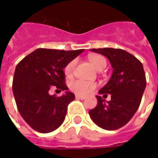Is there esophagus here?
Listing matches in <instances>:
<instances>
[{"label":"esophagus","instance_id":"esophagus-1","mask_svg":"<svg viewBox=\"0 0 158 158\" xmlns=\"http://www.w3.org/2000/svg\"><path fill=\"white\" fill-rule=\"evenodd\" d=\"M76 99H81V100H82V99H85V97L81 96V95H76Z\"/></svg>","mask_w":158,"mask_h":158}]
</instances>
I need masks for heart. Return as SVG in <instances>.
I'll use <instances>...</instances> for the list:
<instances>
[{
    "label": "heart",
    "mask_w": 158,
    "mask_h": 158,
    "mask_svg": "<svg viewBox=\"0 0 158 158\" xmlns=\"http://www.w3.org/2000/svg\"><path fill=\"white\" fill-rule=\"evenodd\" d=\"M89 60L95 69L98 71L104 69L106 68V59L101 55H91L89 57ZM76 65V60H72L71 61H69L66 65V67L64 69V73L68 77H69L74 74ZM69 88L72 91H74L76 94L85 96V95H88L93 89L96 88V84L93 82H89L84 81V80L78 79V80H74L70 82Z\"/></svg>",
    "instance_id": "1"
}]
</instances>
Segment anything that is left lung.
I'll return each instance as SVG.
<instances>
[{
  "label": "left lung",
  "mask_w": 158,
  "mask_h": 158,
  "mask_svg": "<svg viewBox=\"0 0 158 158\" xmlns=\"http://www.w3.org/2000/svg\"><path fill=\"white\" fill-rule=\"evenodd\" d=\"M111 62L112 75L99 94H111L106 101L97 96L98 105L89 111L95 124L106 130H116L127 124L139 108L146 87L142 62L128 52L115 48L91 49ZM107 96V95H106Z\"/></svg>",
  "instance_id": "1"
}]
</instances>
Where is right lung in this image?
Segmentation results:
<instances>
[{
  "instance_id": "1",
  "label": "right lung",
  "mask_w": 158,
  "mask_h": 158,
  "mask_svg": "<svg viewBox=\"0 0 158 158\" xmlns=\"http://www.w3.org/2000/svg\"><path fill=\"white\" fill-rule=\"evenodd\" d=\"M83 51L39 48L15 67L12 85L15 104L34 130L50 133L63 123L68 106L75 99V94L68 91L63 69ZM52 86L65 93L61 97L50 95L48 92Z\"/></svg>"
}]
</instances>
